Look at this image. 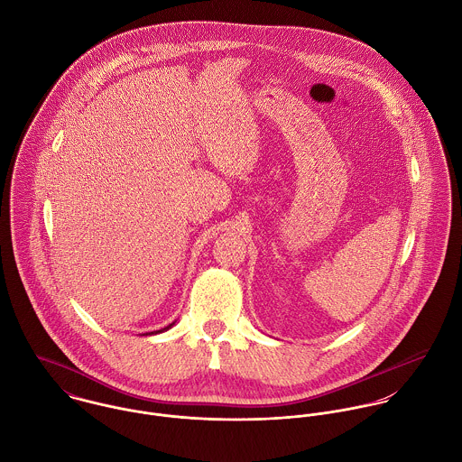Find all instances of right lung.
<instances>
[{
    "mask_svg": "<svg viewBox=\"0 0 462 462\" xmlns=\"http://www.w3.org/2000/svg\"><path fill=\"white\" fill-rule=\"evenodd\" d=\"M175 325V321L171 323V325H168V327H164V328H161V330H155V332H146V334H143V336H152V334H161V332H166V330H170L171 327Z\"/></svg>",
    "mask_w": 462,
    "mask_h": 462,
    "instance_id": "obj_1",
    "label": "right lung"
}]
</instances>
